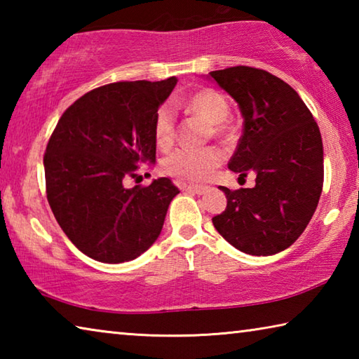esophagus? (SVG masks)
<instances>
[{"mask_svg":"<svg viewBox=\"0 0 359 359\" xmlns=\"http://www.w3.org/2000/svg\"><path fill=\"white\" fill-rule=\"evenodd\" d=\"M182 191L187 193H193V194H204L208 188L205 187H196V185H180Z\"/></svg>","mask_w":359,"mask_h":359,"instance_id":"34e87169","label":"esophagus"}]
</instances>
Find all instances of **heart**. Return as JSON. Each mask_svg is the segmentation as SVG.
I'll return each mask as SVG.
<instances>
[{"label": "heart", "instance_id": "1", "mask_svg": "<svg viewBox=\"0 0 359 359\" xmlns=\"http://www.w3.org/2000/svg\"><path fill=\"white\" fill-rule=\"evenodd\" d=\"M188 112L201 117L209 125H214L215 133L223 131V121L229 115L226 96L214 88H203L191 93L182 102ZM154 137L160 149H166L175 137V114L169 104L156 109L154 118ZM223 160L222 151L214 147L177 149L163 160V171L171 177L188 184H201L214 175Z\"/></svg>", "mask_w": 359, "mask_h": 359}]
</instances>
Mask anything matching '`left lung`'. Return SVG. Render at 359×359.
Instances as JSON below:
<instances>
[{"instance_id": "obj_1", "label": "left lung", "mask_w": 359, "mask_h": 359, "mask_svg": "<svg viewBox=\"0 0 359 359\" xmlns=\"http://www.w3.org/2000/svg\"><path fill=\"white\" fill-rule=\"evenodd\" d=\"M209 76L239 104L244 131L228 168L253 188L229 190L226 209L212 218L215 229L238 250L267 257L302 234L323 190V142L317 121L282 79L250 66Z\"/></svg>"}]
</instances>
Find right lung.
<instances>
[{"mask_svg":"<svg viewBox=\"0 0 359 359\" xmlns=\"http://www.w3.org/2000/svg\"><path fill=\"white\" fill-rule=\"evenodd\" d=\"M175 83L169 77L102 85L66 109L48 139L47 201L60 228L87 257L125 263L160 236L179 188L168 177L147 187L123 184L155 163V112Z\"/></svg>","mask_w":359,"mask_h":359,"instance_id":"right-lung-1","label":"right lung"}]
</instances>
